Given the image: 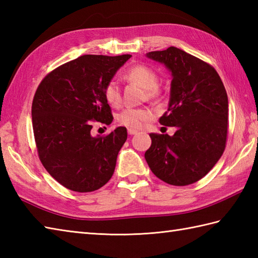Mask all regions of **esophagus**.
Wrapping results in <instances>:
<instances>
[{
    "instance_id": "obj_1",
    "label": "esophagus",
    "mask_w": 258,
    "mask_h": 258,
    "mask_svg": "<svg viewBox=\"0 0 258 258\" xmlns=\"http://www.w3.org/2000/svg\"><path fill=\"white\" fill-rule=\"evenodd\" d=\"M127 132H128V134H130V135H135L136 133H138V131L134 130V128H128V130H127Z\"/></svg>"
}]
</instances>
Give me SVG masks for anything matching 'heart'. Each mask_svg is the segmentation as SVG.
<instances>
[{
  "mask_svg": "<svg viewBox=\"0 0 258 258\" xmlns=\"http://www.w3.org/2000/svg\"><path fill=\"white\" fill-rule=\"evenodd\" d=\"M124 79L131 83H135L145 89L146 96L156 98L160 95V87L157 86L158 75L154 70L145 65H134L130 68L124 74ZM104 98L112 107H118L122 103V94L119 86L115 81H108L104 86ZM154 117V111L150 107H127L120 112L116 120L119 125L127 128L139 130L143 125Z\"/></svg>",
  "mask_w": 258,
  "mask_h": 258,
  "instance_id": "1",
  "label": "heart"
}]
</instances>
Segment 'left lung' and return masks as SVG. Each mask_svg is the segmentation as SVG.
Wrapping results in <instances>:
<instances>
[{
	"label": "left lung",
	"mask_w": 258,
	"mask_h": 258,
	"mask_svg": "<svg viewBox=\"0 0 258 258\" xmlns=\"http://www.w3.org/2000/svg\"><path fill=\"white\" fill-rule=\"evenodd\" d=\"M172 72L171 98L160 123L176 127L173 136L151 133L145 152L151 171L175 186L193 184L223 155L228 130V98L212 65L177 47L146 54Z\"/></svg>",
	"instance_id": "1"
}]
</instances>
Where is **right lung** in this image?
Here are the masks:
<instances>
[{"label": "right lung", "instance_id": "right-lung-1", "mask_svg": "<svg viewBox=\"0 0 258 258\" xmlns=\"http://www.w3.org/2000/svg\"><path fill=\"white\" fill-rule=\"evenodd\" d=\"M131 56L82 55L53 70L38 85L32 103L37 154L64 187L87 193L111 179L127 131L119 126L92 136L91 130L96 122H113L104 86Z\"/></svg>", "mask_w": 258, "mask_h": 258}]
</instances>
